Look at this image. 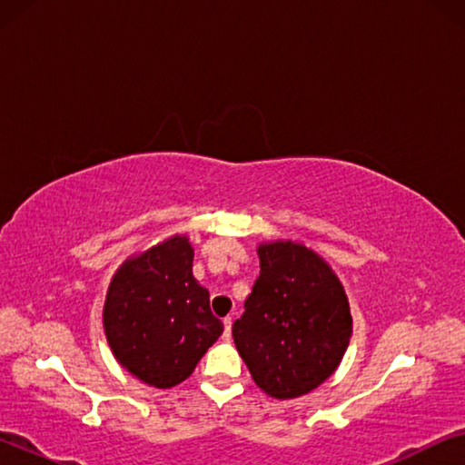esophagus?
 <instances>
[{
  "label": "esophagus",
  "mask_w": 465,
  "mask_h": 465,
  "mask_svg": "<svg viewBox=\"0 0 465 465\" xmlns=\"http://www.w3.org/2000/svg\"><path fill=\"white\" fill-rule=\"evenodd\" d=\"M232 318L227 316V318H223V341H230L232 338Z\"/></svg>",
  "instance_id": "34e87169"
}]
</instances>
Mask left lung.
Returning a JSON list of instances; mask_svg holds the SVG:
<instances>
[{"label":"left lung","instance_id":"left-lung-1","mask_svg":"<svg viewBox=\"0 0 465 465\" xmlns=\"http://www.w3.org/2000/svg\"><path fill=\"white\" fill-rule=\"evenodd\" d=\"M261 277L232 334L254 383L277 400L299 398L332 375L352 318L341 279L312 248L291 240L258 246Z\"/></svg>","mask_w":465,"mask_h":465}]
</instances>
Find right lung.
Instances as JSON below:
<instances>
[{"label": "right lung", "instance_id": "add662e5", "mask_svg": "<svg viewBox=\"0 0 465 465\" xmlns=\"http://www.w3.org/2000/svg\"><path fill=\"white\" fill-rule=\"evenodd\" d=\"M193 258L186 235H170L127 258L108 285L102 322L110 351L131 375L160 390L184 381L223 332Z\"/></svg>", "mask_w": 465, "mask_h": 465}]
</instances>
